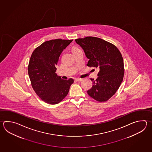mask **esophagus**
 Segmentation results:
<instances>
[{
	"label": "esophagus",
	"mask_w": 152,
	"mask_h": 152,
	"mask_svg": "<svg viewBox=\"0 0 152 152\" xmlns=\"http://www.w3.org/2000/svg\"><path fill=\"white\" fill-rule=\"evenodd\" d=\"M75 80L76 81H77V82H81V81H82V79L80 78H77L75 79Z\"/></svg>",
	"instance_id": "1"
}]
</instances>
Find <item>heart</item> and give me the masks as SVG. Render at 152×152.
<instances>
[{
    "mask_svg": "<svg viewBox=\"0 0 152 152\" xmlns=\"http://www.w3.org/2000/svg\"><path fill=\"white\" fill-rule=\"evenodd\" d=\"M77 50H79V49H78V48H74V49H73V52Z\"/></svg>",
    "mask_w": 152,
    "mask_h": 152,
    "instance_id": "obj_1",
    "label": "heart"
}]
</instances>
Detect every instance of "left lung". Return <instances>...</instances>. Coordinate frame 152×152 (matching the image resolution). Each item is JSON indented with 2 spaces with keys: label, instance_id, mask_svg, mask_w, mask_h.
<instances>
[{
  "label": "left lung",
  "instance_id": "obj_1",
  "mask_svg": "<svg viewBox=\"0 0 152 152\" xmlns=\"http://www.w3.org/2000/svg\"><path fill=\"white\" fill-rule=\"evenodd\" d=\"M89 59L87 65L99 68L96 80L87 93L99 102H105L117 91L124 76V59L115 45L99 38L86 37L75 39Z\"/></svg>",
  "mask_w": 152,
  "mask_h": 152
}]
</instances>
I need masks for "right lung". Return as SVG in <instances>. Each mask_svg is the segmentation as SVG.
Instances as JSON below:
<instances>
[{
  "instance_id": "1",
  "label": "right lung",
  "mask_w": 152,
  "mask_h": 152,
  "mask_svg": "<svg viewBox=\"0 0 152 152\" xmlns=\"http://www.w3.org/2000/svg\"><path fill=\"white\" fill-rule=\"evenodd\" d=\"M72 40L46 41L37 47L31 55L28 68L31 86L39 97L50 104L61 102L74 83L72 78L63 80L56 74L59 56Z\"/></svg>"
}]
</instances>
